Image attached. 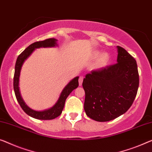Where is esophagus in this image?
Returning <instances> with one entry per match:
<instances>
[{"label": "esophagus", "instance_id": "1", "mask_svg": "<svg viewBox=\"0 0 152 152\" xmlns=\"http://www.w3.org/2000/svg\"><path fill=\"white\" fill-rule=\"evenodd\" d=\"M83 76H80L79 77V80H78V83H79V86H81L83 84Z\"/></svg>", "mask_w": 152, "mask_h": 152}]
</instances>
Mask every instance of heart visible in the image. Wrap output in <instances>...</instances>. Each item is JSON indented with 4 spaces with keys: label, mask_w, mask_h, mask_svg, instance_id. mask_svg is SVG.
I'll return each instance as SVG.
<instances>
[{
    "label": "heart",
    "mask_w": 152,
    "mask_h": 152,
    "mask_svg": "<svg viewBox=\"0 0 152 152\" xmlns=\"http://www.w3.org/2000/svg\"><path fill=\"white\" fill-rule=\"evenodd\" d=\"M99 52L95 51V52H94V53H93L92 56H93V57L95 58V57H96V56H98L99 55ZM108 60V54L102 53L100 56H99L98 60H97L96 63V67H101L104 66V65L106 64V63H107Z\"/></svg>",
    "instance_id": "obj_1"
}]
</instances>
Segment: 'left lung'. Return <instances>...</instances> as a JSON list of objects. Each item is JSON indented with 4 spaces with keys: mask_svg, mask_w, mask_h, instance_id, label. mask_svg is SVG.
<instances>
[{
    "mask_svg": "<svg viewBox=\"0 0 152 152\" xmlns=\"http://www.w3.org/2000/svg\"><path fill=\"white\" fill-rule=\"evenodd\" d=\"M117 63L93 70L84 78V109L95 121L113 120L125 113L137 96L139 76L137 61L117 46Z\"/></svg>",
    "mask_w": 152,
    "mask_h": 152,
    "instance_id": "1",
    "label": "left lung"
}]
</instances>
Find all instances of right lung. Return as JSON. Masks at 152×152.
<instances>
[{
	"label": "right lung",
	"instance_id": "obj_1",
	"mask_svg": "<svg viewBox=\"0 0 152 152\" xmlns=\"http://www.w3.org/2000/svg\"><path fill=\"white\" fill-rule=\"evenodd\" d=\"M56 39L54 38L47 39L44 41H39L35 43H33L30 46H28L22 53L18 56L16 63L15 65V73L13 77V89H14L15 95L16 99L21 106L22 110L25 112L29 116L33 117V118L42 120H50L53 119L56 117L59 116L61 114L62 110L64 108L65 100L67 96L71 94V92L74 89H76L78 86V76L76 77L70 81V82L65 86L64 89H63L61 94L59 98L56 102V103L53 107L48 110H43V111H36L31 109L27 106L23 99H22L19 90V78L20 74V70L22 66L27 58L32 54L33 52L36 48H47V47H54L57 46L56 44Z\"/></svg>",
	"mask_w": 152,
	"mask_h": 152
}]
</instances>
